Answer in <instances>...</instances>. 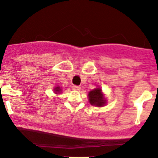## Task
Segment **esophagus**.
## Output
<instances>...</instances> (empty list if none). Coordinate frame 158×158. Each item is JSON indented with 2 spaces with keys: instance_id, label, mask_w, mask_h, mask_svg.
Masks as SVG:
<instances>
[{
  "instance_id": "1",
  "label": "esophagus",
  "mask_w": 158,
  "mask_h": 158,
  "mask_svg": "<svg viewBox=\"0 0 158 158\" xmlns=\"http://www.w3.org/2000/svg\"><path fill=\"white\" fill-rule=\"evenodd\" d=\"M72 89H73L74 90L78 91V90L81 89V86H76V85H74V86H72Z\"/></svg>"
}]
</instances>
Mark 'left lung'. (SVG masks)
<instances>
[{"label": "left lung", "instance_id": "1", "mask_svg": "<svg viewBox=\"0 0 158 158\" xmlns=\"http://www.w3.org/2000/svg\"><path fill=\"white\" fill-rule=\"evenodd\" d=\"M89 99L91 104L99 107L103 106L106 103L105 98L101 92V89L100 88L94 89L89 92Z\"/></svg>", "mask_w": 158, "mask_h": 158}]
</instances>
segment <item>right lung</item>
Returning a JSON list of instances; mask_svg holds the SVG:
<instances>
[{
  "mask_svg": "<svg viewBox=\"0 0 158 158\" xmlns=\"http://www.w3.org/2000/svg\"><path fill=\"white\" fill-rule=\"evenodd\" d=\"M55 92H56V94L57 93H59V92H60V87H55Z\"/></svg>",
  "mask_w": 158,
  "mask_h": 158,
  "instance_id": "obj_1",
  "label": "right lung"
}]
</instances>
